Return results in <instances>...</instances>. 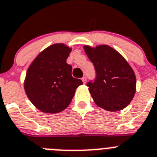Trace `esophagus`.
<instances>
[{
	"instance_id": "esophagus-1",
	"label": "esophagus",
	"mask_w": 157,
	"mask_h": 157,
	"mask_svg": "<svg viewBox=\"0 0 157 157\" xmlns=\"http://www.w3.org/2000/svg\"><path fill=\"white\" fill-rule=\"evenodd\" d=\"M81 80H82V81L84 84H85V83H86V77H83L82 78H81Z\"/></svg>"
}]
</instances>
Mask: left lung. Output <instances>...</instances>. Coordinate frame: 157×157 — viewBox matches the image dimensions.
Returning <instances> with one entry per match:
<instances>
[{
	"instance_id": "obj_1",
	"label": "left lung",
	"mask_w": 157,
	"mask_h": 157,
	"mask_svg": "<svg viewBox=\"0 0 157 157\" xmlns=\"http://www.w3.org/2000/svg\"><path fill=\"white\" fill-rule=\"evenodd\" d=\"M93 63L96 77L87 84L98 107L108 111H118L128 106L136 92L133 69L119 53L107 45L84 46Z\"/></svg>"
}]
</instances>
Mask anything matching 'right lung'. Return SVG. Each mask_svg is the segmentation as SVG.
Here are the masks:
<instances>
[{"label":"right lung","instance_id":"add662e5","mask_svg":"<svg viewBox=\"0 0 157 157\" xmlns=\"http://www.w3.org/2000/svg\"><path fill=\"white\" fill-rule=\"evenodd\" d=\"M72 49L63 43L48 46L30 65L24 90L30 101L44 113H59L72 101L82 80L72 77V66L66 63Z\"/></svg>","mask_w":157,"mask_h":157}]
</instances>
